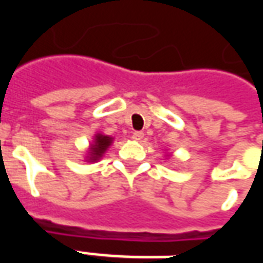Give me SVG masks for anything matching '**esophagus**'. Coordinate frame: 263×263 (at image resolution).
Instances as JSON below:
<instances>
[{
    "label": "esophagus",
    "instance_id": "1",
    "mask_svg": "<svg viewBox=\"0 0 263 263\" xmlns=\"http://www.w3.org/2000/svg\"><path fill=\"white\" fill-rule=\"evenodd\" d=\"M143 135H145L143 132L135 131V132H134V134H132V139H134V141H142Z\"/></svg>",
    "mask_w": 263,
    "mask_h": 263
}]
</instances>
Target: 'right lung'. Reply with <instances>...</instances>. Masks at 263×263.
I'll return each mask as SVG.
<instances>
[{
  "mask_svg": "<svg viewBox=\"0 0 263 263\" xmlns=\"http://www.w3.org/2000/svg\"><path fill=\"white\" fill-rule=\"evenodd\" d=\"M112 143V138L108 135H103V134H96L94 141H92L91 146H90V152L87 159L88 162H96L100 158H103V155L105 154V151L109 148V145Z\"/></svg>",
  "mask_w": 263,
  "mask_h": 263,
  "instance_id": "1",
  "label": "right lung"
}]
</instances>
